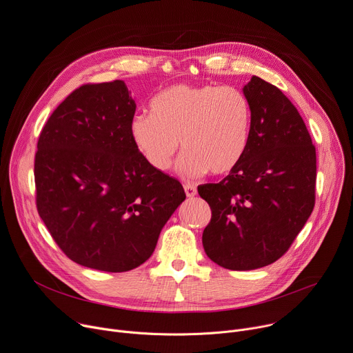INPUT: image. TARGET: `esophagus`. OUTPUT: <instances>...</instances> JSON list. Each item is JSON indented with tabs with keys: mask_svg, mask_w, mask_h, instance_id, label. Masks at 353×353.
<instances>
[{
	"mask_svg": "<svg viewBox=\"0 0 353 353\" xmlns=\"http://www.w3.org/2000/svg\"><path fill=\"white\" fill-rule=\"evenodd\" d=\"M183 189H185V194H186V196L188 198H194L195 195H196V188L194 186V185H183Z\"/></svg>",
	"mask_w": 353,
	"mask_h": 353,
	"instance_id": "esophagus-1",
	"label": "esophagus"
}]
</instances>
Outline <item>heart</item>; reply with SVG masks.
Masks as SVG:
<instances>
[{
    "instance_id": "1",
    "label": "heart",
    "mask_w": 353,
    "mask_h": 353,
    "mask_svg": "<svg viewBox=\"0 0 353 353\" xmlns=\"http://www.w3.org/2000/svg\"><path fill=\"white\" fill-rule=\"evenodd\" d=\"M249 97L232 86L176 85L157 94L150 114L130 121L131 140L157 171H167L179 147L178 170L186 178L232 172L245 158L252 139ZM181 144H179V141Z\"/></svg>"
}]
</instances>
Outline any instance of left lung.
Masks as SVG:
<instances>
[{
  "mask_svg": "<svg viewBox=\"0 0 353 353\" xmlns=\"http://www.w3.org/2000/svg\"><path fill=\"white\" fill-rule=\"evenodd\" d=\"M243 93L253 110L249 150L219 183L198 188L212 210L205 253L239 271L268 265L290 249L314 209L316 179L315 147L288 97L257 76Z\"/></svg>",
  "mask_w": 353,
  "mask_h": 353,
  "instance_id": "obj_1",
  "label": "left lung"
}]
</instances>
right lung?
Segmentation results:
<instances>
[{
	"mask_svg": "<svg viewBox=\"0 0 353 353\" xmlns=\"http://www.w3.org/2000/svg\"><path fill=\"white\" fill-rule=\"evenodd\" d=\"M123 80L72 92L43 125L35 154L37 209L74 263L123 273L147 261L185 201L182 185L135 148Z\"/></svg>",
	"mask_w": 353,
	"mask_h": 353,
	"instance_id": "1",
	"label": "right lung"
}]
</instances>
